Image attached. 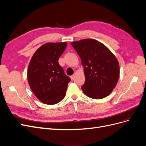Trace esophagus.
I'll use <instances>...</instances> for the list:
<instances>
[{"mask_svg": "<svg viewBox=\"0 0 146 146\" xmlns=\"http://www.w3.org/2000/svg\"><path fill=\"white\" fill-rule=\"evenodd\" d=\"M74 78H75V75L74 74L72 75V76H70V78H71V80H74Z\"/></svg>", "mask_w": 146, "mask_h": 146, "instance_id": "esophagus-1", "label": "esophagus"}]
</instances>
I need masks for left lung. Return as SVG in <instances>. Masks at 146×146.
Returning <instances> with one entry per match:
<instances>
[{
  "label": "left lung",
  "mask_w": 146,
  "mask_h": 146,
  "mask_svg": "<svg viewBox=\"0 0 146 146\" xmlns=\"http://www.w3.org/2000/svg\"><path fill=\"white\" fill-rule=\"evenodd\" d=\"M80 57L85 83L82 87L88 97L101 99L111 94L119 76V64L113 53L104 44L94 39L71 42Z\"/></svg>",
  "instance_id": "1"
}]
</instances>
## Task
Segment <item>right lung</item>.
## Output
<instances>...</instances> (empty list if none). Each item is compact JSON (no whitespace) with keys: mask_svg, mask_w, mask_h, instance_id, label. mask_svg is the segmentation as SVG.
<instances>
[{"mask_svg":"<svg viewBox=\"0 0 146 146\" xmlns=\"http://www.w3.org/2000/svg\"><path fill=\"white\" fill-rule=\"evenodd\" d=\"M67 42H47L32 56L27 70V80L35 96L41 102L54 105L66 95L70 78L64 73L58 59Z\"/></svg>","mask_w":146,"mask_h":146,"instance_id":"obj_1","label":"right lung"}]
</instances>
